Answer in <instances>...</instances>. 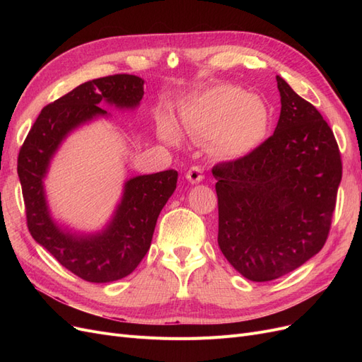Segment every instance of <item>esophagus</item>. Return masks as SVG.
<instances>
[{
    "label": "esophagus",
    "instance_id": "34e87169",
    "mask_svg": "<svg viewBox=\"0 0 362 362\" xmlns=\"http://www.w3.org/2000/svg\"><path fill=\"white\" fill-rule=\"evenodd\" d=\"M185 178H187L192 184H198L204 180V172L199 166H193L189 169L187 175H185Z\"/></svg>",
    "mask_w": 362,
    "mask_h": 362
}]
</instances>
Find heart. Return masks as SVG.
<instances>
[{"label": "heart", "mask_w": 362, "mask_h": 362, "mask_svg": "<svg viewBox=\"0 0 362 362\" xmlns=\"http://www.w3.org/2000/svg\"><path fill=\"white\" fill-rule=\"evenodd\" d=\"M270 113L266 103L237 86H214L189 98L181 105L180 124L190 137L210 140L218 158L247 156L266 136ZM158 137L178 146L181 136L169 117L158 120Z\"/></svg>", "instance_id": "heart-1"}]
</instances>
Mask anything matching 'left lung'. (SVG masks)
<instances>
[{
  "label": "left lung",
  "instance_id": "left-lung-1",
  "mask_svg": "<svg viewBox=\"0 0 362 362\" xmlns=\"http://www.w3.org/2000/svg\"><path fill=\"white\" fill-rule=\"evenodd\" d=\"M275 133L250 154L213 168L217 242L240 275L264 282L319 254L329 234L341 157L317 108L276 76Z\"/></svg>",
  "mask_w": 362,
  "mask_h": 362
}]
</instances>
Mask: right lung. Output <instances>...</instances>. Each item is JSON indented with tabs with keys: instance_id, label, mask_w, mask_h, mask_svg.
I'll return each instance as SVG.
<instances>
[{
	"instance_id": "right-lung-1",
	"label": "right lung",
	"mask_w": 362,
	"mask_h": 362,
	"mask_svg": "<svg viewBox=\"0 0 362 362\" xmlns=\"http://www.w3.org/2000/svg\"><path fill=\"white\" fill-rule=\"evenodd\" d=\"M144 80L117 74L86 81L43 107L19 151L18 175L23 187L30 234L63 267L89 282H112L128 276L149 250L163 206L177 189L178 172L139 175L124 184L120 202L104 229L72 233L54 221L45 180L49 163L74 129L108 113L103 103L134 110L144 98Z\"/></svg>"
}]
</instances>
